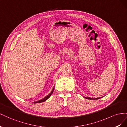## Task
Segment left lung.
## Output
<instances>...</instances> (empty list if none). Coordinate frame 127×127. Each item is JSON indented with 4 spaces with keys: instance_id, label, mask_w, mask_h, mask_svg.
<instances>
[{
    "instance_id": "left-lung-1",
    "label": "left lung",
    "mask_w": 127,
    "mask_h": 127,
    "mask_svg": "<svg viewBox=\"0 0 127 127\" xmlns=\"http://www.w3.org/2000/svg\"><path fill=\"white\" fill-rule=\"evenodd\" d=\"M85 98H86V99H99V98H90V97H85Z\"/></svg>"
}]
</instances>
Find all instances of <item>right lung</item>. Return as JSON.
<instances>
[{"label":"right lung","instance_id":"right-lung-1","mask_svg":"<svg viewBox=\"0 0 127 127\" xmlns=\"http://www.w3.org/2000/svg\"><path fill=\"white\" fill-rule=\"evenodd\" d=\"M53 90H54V87L53 88V89H52V91L51 92V93H50L49 94H48V95L47 96H45L44 98H43V99H41V100H40V101H37V102H34V103H41V102H43L47 100V99H48V98L50 97V96L51 95V94H52L53 92Z\"/></svg>","mask_w":127,"mask_h":127}]
</instances>
